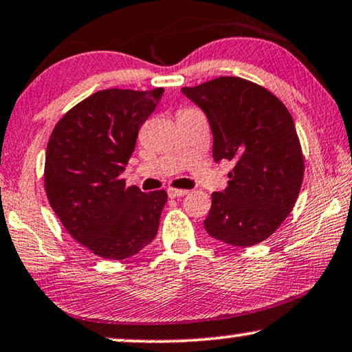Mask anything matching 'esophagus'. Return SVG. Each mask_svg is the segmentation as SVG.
<instances>
[{
    "label": "esophagus",
    "instance_id": "esophagus-1",
    "mask_svg": "<svg viewBox=\"0 0 352 352\" xmlns=\"http://www.w3.org/2000/svg\"><path fill=\"white\" fill-rule=\"evenodd\" d=\"M188 191L186 190H179V188H168L167 195L168 198H180V196H185Z\"/></svg>",
    "mask_w": 352,
    "mask_h": 352
}]
</instances>
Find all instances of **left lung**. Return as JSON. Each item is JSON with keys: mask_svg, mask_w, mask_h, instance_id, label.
<instances>
[{"mask_svg": "<svg viewBox=\"0 0 352 352\" xmlns=\"http://www.w3.org/2000/svg\"><path fill=\"white\" fill-rule=\"evenodd\" d=\"M182 91L208 117L214 161L235 162L227 188L212 193L206 232L241 248L267 240L293 210L304 177L292 114L245 78L219 77Z\"/></svg>", "mask_w": 352, "mask_h": 352, "instance_id": "1", "label": "left lung"}]
</instances>
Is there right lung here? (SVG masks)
Returning <instances> with one entry per match:
<instances>
[{
    "label": "right lung",
    "instance_id": "obj_1",
    "mask_svg": "<svg viewBox=\"0 0 352 352\" xmlns=\"http://www.w3.org/2000/svg\"><path fill=\"white\" fill-rule=\"evenodd\" d=\"M162 93L96 91L74 106L50 137L45 190L51 208L75 241L104 259L132 257L157 233L167 193L125 186L122 172Z\"/></svg>",
    "mask_w": 352,
    "mask_h": 352
}]
</instances>
